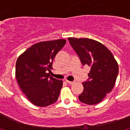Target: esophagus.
Segmentation results:
<instances>
[{
	"label": "esophagus",
	"instance_id": "esophagus-1",
	"mask_svg": "<svg viewBox=\"0 0 130 130\" xmlns=\"http://www.w3.org/2000/svg\"><path fill=\"white\" fill-rule=\"evenodd\" d=\"M66 82H67L68 84H70V85H73V84L74 83L73 81H68V80H66Z\"/></svg>",
	"mask_w": 130,
	"mask_h": 130
}]
</instances>
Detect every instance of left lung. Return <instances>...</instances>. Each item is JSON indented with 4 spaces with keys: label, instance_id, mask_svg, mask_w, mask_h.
<instances>
[{
    "label": "left lung",
    "instance_id": "1",
    "mask_svg": "<svg viewBox=\"0 0 130 130\" xmlns=\"http://www.w3.org/2000/svg\"><path fill=\"white\" fill-rule=\"evenodd\" d=\"M69 42L83 66H90L88 79L83 83L84 89L79 100L87 105L103 100L112 90L119 73V65L111 51L96 40L68 38Z\"/></svg>",
    "mask_w": 130,
    "mask_h": 130
}]
</instances>
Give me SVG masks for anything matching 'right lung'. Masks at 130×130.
<instances>
[{"label":"right lung","mask_w":130,"mask_h":130,"mask_svg":"<svg viewBox=\"0 0 130 130\" xmlns=\"http://www.w3.org/2000/svg\"><path fill=\"white\" fill-rule=\"evenodd\" d=\"M66 40L59 39L32 45L18 57L15 77L21 90L34 105L45 107L57 102L62 81L49 76L53 61L64 47Z\"/></svg>","instance_id":"1"}]
</instances>
